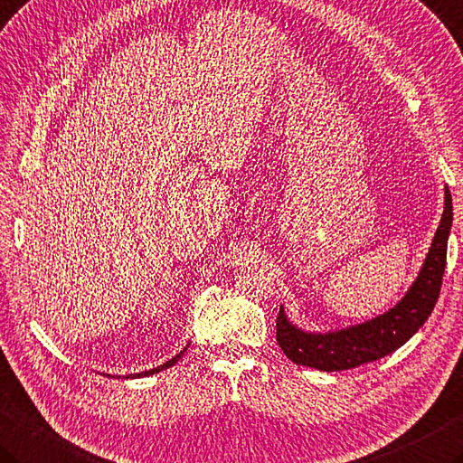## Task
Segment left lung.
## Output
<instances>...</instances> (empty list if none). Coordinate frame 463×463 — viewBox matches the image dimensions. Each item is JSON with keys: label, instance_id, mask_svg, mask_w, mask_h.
<instances>
[{"label": "left lung", "instance_id": "obj_1", "mask_svg": "<svg viewBox=\"0 0 463 463\" xmlns=\"http://www.w3.org/2000/svg\"><path fill=\"white\" fill-rule=\"evenodd\" d=\"M451 221H454V206H451L449 188L446 186V208H443L441 222L428 257H425L420 277L415 279L413 287L392 311L361 323L357 327L315 335L293 327L287 321L283 307H280L277 315L279 347L297 365L319 371L353 369L400 349L428 321L438 303L443 270H446Z\"/></svg>", "mask_w": 463, "mask_h": 463}]
</instances>
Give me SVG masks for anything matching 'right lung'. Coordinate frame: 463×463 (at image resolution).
<instances>
[{
	"mask_svg": "<svg viewBox=\"0 0 463 463\" xmlns=\"http://www.w3.org/2000/svg\"><path fill=\"white\" fill-rule=\"evenodd\" d=\"M188 347V345H186ZM186 347L178 353V355H175L172 357L170 361H166V364H162V365H158V367H154V369H148V371H142V373H136V375H128V377H146V375H152V373H158V371H162V369H168V367H172L176 364V361L184 355V351H186Z\"/></svg>",
	"mask_w": 463,
	"mask_h": 463,
	"instance_id": "obj_1",
	"label": "right lung"
}]
</instances>
